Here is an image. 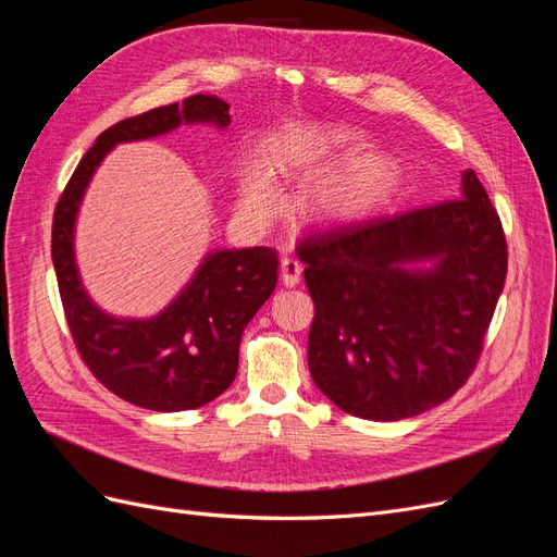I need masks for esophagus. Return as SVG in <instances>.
I'll list each match as a JSON object with an SVG mask.
<instances>
[{
  "mask_svg": "<svg viewBox=\"0 0 557 557\" xmlns=\"http://www.w3.org/2000/svg\"><path fill=\"white\" fill-rule=\"evenodd\" d=\"M301 278V262L293 256H285L281 260V281L283 285H288V288H295Z\"/></svg>",
  "mask_w": 557,
  "mask_h": 557,
  "instance_id": "34e87169",
  "label": "esophagus"
}]
</instances>
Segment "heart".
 <instances>
[{"label":"heart","mask_w":557,"mask_h":557,"mask_svg":"<svg viewBox=\"0 0 557 557\" xmlns=\"http://www.w3.org/2000/svg\"><path fill=\"white\" fill-rule=\"evenodd\" d=\"M334 146L327 134L297 127L281 134L274 141V164L285 174H313L320 172L332 160ZM364 185L358 181H336L323 195V201L334 211L360 209L364 201ZM244 207L258 215H269L281 207V190L264 164L248 170L242 188Z\"/></svg>","instance_id":"1"}]
</instances>
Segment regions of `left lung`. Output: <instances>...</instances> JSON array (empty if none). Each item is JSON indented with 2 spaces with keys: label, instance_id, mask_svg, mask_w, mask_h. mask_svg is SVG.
<instances>
[{
  "label": "left lung",
  "instance_id": "8db88e82",
  "mask_svg": "<svg viewBox=\"0 0 557 557\" xmlns=\"http://www.w3.org/2000/svg\"><path fill=\"white\" fill-rule=\"evenodd\" d=\"M297 256L315 305L309 369L332 404L401 420L460 391L507 278V239L474 172L458 199L320 227Z\"/></svg>",
  "mask_w": 557,
  "mask_h": 557
}]
</instances>
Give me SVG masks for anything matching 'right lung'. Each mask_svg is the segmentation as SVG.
Listing matches in <instances>:
<instances>
[{
	"label": "right lung",
	"mask_w": 557,
	"mask_h": 557,
	"mask_svg": "<svg viewBox=\"0 0 557 557\" xmlns=\"http://www.w3.org/2000/svg\"><path fill=\"white\" fill-rule=\"evenodd\" d=\"M197 123L225 129L232 123L230 104L215 95H195L183 104L125 117L99 134L58 201L50 242L64 315L83 362L113 395L164 413L205 407L232 385L244 327L276 288V250H211L160 313L117 318L86 293L74 256V230L83 195L111 148Z\"/></svg>",
	"instance_id": "right-lung-1"
}]
</instances>
